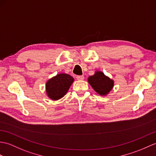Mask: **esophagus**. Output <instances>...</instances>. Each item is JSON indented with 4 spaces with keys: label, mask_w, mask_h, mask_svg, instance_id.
Here are the masks:
<instances>
[{
    "label": "esophagus",
    "mask_w": 156,
    "mask_h": 156,
    "mask_svg": "<svg viewBox=\"0 0 156 156\" xmlns=\"http://www.w3.org/2000/svg\"><path fill=\"white\" fill-rule=\"evenodd\" d=\"M76 78L78 80H82L84 79V76H77Z\"/></svg>",
    "instance_id": "obj_1"
}]
</instances>
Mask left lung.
Instances as JSON below:
<instances>
[{"instance_id": "1", "label": "left lung", "mask_w": 156, "mask_h": 156, "mask_svg": "<svg viewBox=\"0 0 156 156\" xmlns=\"http://www.w3.org/2000/svg\"><path fill=\"white\" fill-rule=\"evenodd\" d=\"M89 84L100 96H106L114 87V80L106 76L102 72L96 71L95 74L88 78Z\"/></svg>"}]
</instances>
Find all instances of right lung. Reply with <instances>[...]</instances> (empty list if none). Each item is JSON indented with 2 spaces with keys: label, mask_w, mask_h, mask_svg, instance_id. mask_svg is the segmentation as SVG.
<instances>
[{
  "label": "right lung",
  "mask_w": 156,
  "mask_h": 156,
  "mask_svg": "<svg viewBox=\"0 0 156 156\" xmlns=\"http://www.w3.org/2000/svg\"><path fill=\"white\" fill-rule=\"evenodd\" d=\"M74 82L70 75L62 73L57 74L47 81L46 84V94L52 100L62 98L69 90Z\"/></svg>",
  "instance_id": "right-lung-1"
}]
</instances>
